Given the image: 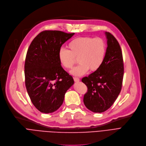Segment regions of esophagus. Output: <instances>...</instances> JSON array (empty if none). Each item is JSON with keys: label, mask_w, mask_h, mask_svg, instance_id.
Returning a JSON list of instances; mask_svg holds the SVG:
<instances>
[{"label": "esophagus", "mask_w": 146, "mask_h": 146, "mask_svg": "<svg viewBox=\"0 0 146 146\" xmlns=\"http://www.w3.org/2000/svg\"><path fill=\"white\" fill-rule=\"evenodd\" d=\"M73 79H74V81L76 82H78L80 81V79L78 78H74Z\"/></svg>", "instance_id": "1"}]
</instances>
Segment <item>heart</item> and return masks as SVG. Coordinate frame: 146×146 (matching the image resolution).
<instances>
[{
  "mask_svg": "<svg viewBox=\"0 0 146 146\" xmlns=\"http://www.w3.org/2000/svg\"><path fill=\"white\" fill-rule=\"evenodd\" d=\"M68 50L60 49L58 59L61 65L66 69H71L76 62L79 64L71 71L74 76L85 74L89 70L95 72L102 66L106 54V43L100 37H78L70 41Z\"/></svg>",
  "mask_w": 146,
  "mask_h": 146,
  "instance_id": "b5f03b06",
  "label": "heart"
}]
</instances>
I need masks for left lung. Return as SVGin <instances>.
<instances>
[{"instance_id": "8db88e82", "label": "left lung", "mask_w": 146, "mask_h": 146, "mask_svg": "<svg viewBox=\"0 0 146 146\" xmlns=\"http://www.w3.org/2000/svg\"><path fill=\"white\" fill-rule=\"evenodd\" d=\"M107 48L102 66L88 77L82 79L87 88L84 103L95 113L109 109L121 91L124 73L123 61L119 43L109 32H106Z\"/></svg>"}]
</instances>
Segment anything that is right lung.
Returning a JSON list of instances; mask_svg holds the SVG:
<instances>
[{
    "mask_svg": "<svg viewBox=\"0 0 146 146\" xmlns=\"http://www.w3.org/2000/svg\"><path fill=\"white\" fill-rule=\"evenodd\" d=\"M74 35L58 30L43 31L27 50L25 84L31 102L42 113L58 110L66 91L74 84L72 76L61 67L58 56L62 44Z\"/></svg>",
    "mask_w": 146,
    "mask_h": 146,
    "instance_id": "add662e5",
    "label": "right lung"
}]
</instances>
